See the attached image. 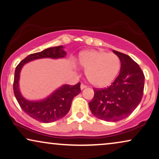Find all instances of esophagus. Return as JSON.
<instances>
[{"mask_svg":"<svg viewBox=\"0 0 159 159\" xmlns=\"http://www.w3.org/2000/svg\"><path fill=\"white\" fill-rule=\"evenodd\" d=\"M86 87L87 86H86V85H84L83 84H81V85H80V89H81V90H83V89H86Z\"/></svg>","mask_w":159,"mask_h":159,"instance_id":"34e87169","label":"esophagus"}]
</instances>
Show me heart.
I'll return each mask as SVG.
<instances>
[{"label": "heart", "mask_w": 159, "mask_h": 159, "mask_svg": "<svg viewBox=\"0 0 159 159\" xmlns=\"http://www.w3.org/2000/svg\"><path fill=\"white\" fill-rule=\"evenodd\" d=\"M79 63L86 69V76L96 87L109 86L117 77L121 66L117 55L99 50L83 51L79 55Z\"/></svg>", "instance_id": "1"}]
</instances>
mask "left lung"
Returning <instances> with one entry per match:
<instances>
[{
  "label": "left lung",
  "instance_id": "8db88e82",
  "mask_svg": "<svg viewBox=\"0 0 159 159\" xmlns=\"http://www.w3.org/2000/svg\"><path fill=\"white\" fill-rule=\"evenodd\" d=\"M121 62L120 72L110 86L93 89L89 103L95 117L107 122H117L128 117L136 109L143 94L145 76L140 66L123 53L113 50Z\"/></svg>",
  "mask_w": 159,
  "mask_h": 159
}]
</instances>
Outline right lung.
I'll return each mask as SVG.
<instances>
[{
	"mask_svg": "<svg viewBox=\"0 0 159 159\" xmlns=\"http://www.w3.org/2000/svg\"><path fill=\"white\" fill-rule=\"evenodd\" d=\"M66 55L63 46L53 47L28 55L16 68L13 80V93L16 99L24 112L39 122L49 123L65 117L70 110L73 98L80 92V83L74 86L62 85L44 99L30 101L25 99L20 91V73L24 65L32 60L42 58L59 59L65 57Z\"/></svg>",
	"mask_w": 159,
	"mask_h": 159,
	"instance_id": "obj_1",
	"label": "right lung"
}]
</instances>
